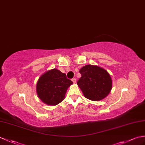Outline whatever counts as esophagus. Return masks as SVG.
<instances>
[{"label":"esophagus","mask_w":145,"mask_h":145,"mask_svg":"<svg viewBox=\"0 0 145 145\" xmlns=\"http://www.w3.org/2000/svg\"><path fill=\"white\" fill-rule=\"evenodd\" d=\"M72 81L73 83H76V78H72Z\"/></svg>","instance_id":"34e87169"}]
</instances>
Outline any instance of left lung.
Wrapping results in <instances>:
<instances>
[{
	"instance_id": "left-lung-1",
	"label": "left lung",
	"mask_w": 145,
	"mask_h": 145,
	"mask_svg": "<svg viewBox=\"0 0 145 145\" xmlns=\"http://www.w3.org/2000/svg\"><path fill=\"white\" fill-rule=\"evenodd\" d=\"M80 73L82 76L77 85L87 99L99 101L109 95L112 82L106 70L96 65H86L80 70Z\"/></svg>"
}]
</instances>
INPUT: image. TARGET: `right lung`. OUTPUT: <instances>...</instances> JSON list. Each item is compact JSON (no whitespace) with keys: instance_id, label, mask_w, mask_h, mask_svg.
I'll list each match as a JSON object with an SVG mask.
<instances>
[{"instance_id":"1","label":"right lung","mask_w":145,"mask_h":145,"mask_svg":"<svg viewBox=\"0 0 145 145\" xmlns=\"http://www.w3.org/2000/svg\"><path fill=\"white\" fill-rule=\"evenodd\" d=\"M72 83L65 73L54 69L40 76L37 82L36 92L44 103L56 106L64 99L67 90Z\"/></svg>"}]
</instances>
